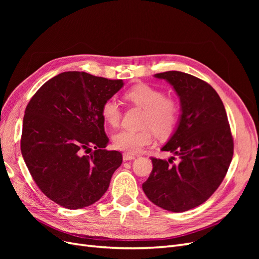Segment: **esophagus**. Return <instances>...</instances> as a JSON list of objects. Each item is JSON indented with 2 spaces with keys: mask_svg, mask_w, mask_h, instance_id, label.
<instances>
[{
  "mask_svg": "<svg viewBox=\"0 0 259 259\" xmlns=\"http://www.w3.org/2000/svg\"><path fill=\"white\" fill-rule=\"evenodd\" d=\"M135 159V155L130 154V153H124L123 154V161H132Z\"/></svg>",
  "mask_w": 259,
  "mask_h": 259,
  "instance_id": "1",
  "label": "esophagus"
}]
</instances>
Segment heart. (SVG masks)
<instances>
[{
	"label": "heart",
	"mask_w": 259,
	"mask_h": 259,
	"mask_svg": "<svg viewBox=\"0 0 259 259\" xmlns=\"http://www.w3.org/2000/svg\"><path fill=\"white\" fill-rule=\"evenodd\" d=\"M125 98L145 109L143 124L151 127L156 135L165 137L174 131L179 115L178 103L164 93L145 83L136 84L125 93ZM101 116L111 127H116L121 120V109L114 98L106 99L101 106ZM153 143L150 128L140 131L123 130L113 136V146L117 150L135 154Z\"/></svg>",
	"instance_id": "b5f03b06"
}]
</instances>
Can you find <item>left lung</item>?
Wrapping results in <instances>:
<instances>
[{
    "label": "left lung",
    "mask_w": 259,
    "mask_h": 259,
    "mask_svg": "<svg viewBox=\"0 0 259 259\" xmlns=\"http://www.w3.org/2000/svg\"><path fill=\"white\" fill-rule=\"evenodd\" d=\"M154 77L167 81L180 100L178 125L162 151L179 158H151L152 171L143 190L153 204L174 213L197 207L224 180L233 155V139L221 97L211 86L180 71Z\"/></svg>",
    "instance_id": "1"
}]
</instances>
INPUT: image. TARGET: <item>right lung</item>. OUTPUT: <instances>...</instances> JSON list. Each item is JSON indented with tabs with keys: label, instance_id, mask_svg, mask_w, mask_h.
Returning a JSON list of instances; mask_svg holds the SVG:
<instances>
[{
	"label": "right lung",
	"instance_id": "1",
	"mask_svg": "<svg viewBox=\"0 0 259 259\" xmlns=\"http://www.w3.org/2000/svg\"><path fill=\"white\" fill-rule=\"evenodd\" d=\"M123 85L122 80L68 71L44 83L29 101L21 154L37 187L60 206L94 204L122 164L121 152L105 149L109 138L101 106Z\"/></svg>",
	"mask_w": 259,
	"mask_h": 259
}]
</instances>
